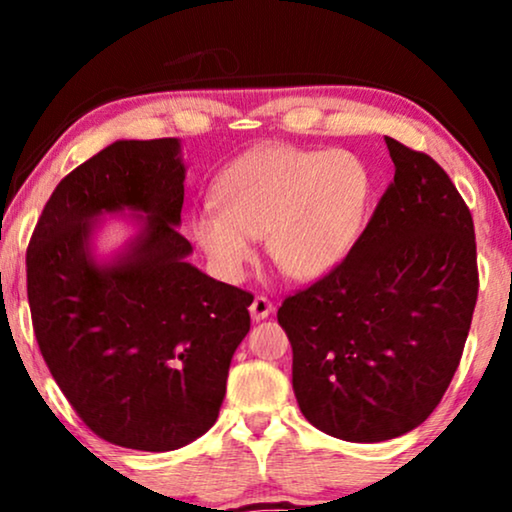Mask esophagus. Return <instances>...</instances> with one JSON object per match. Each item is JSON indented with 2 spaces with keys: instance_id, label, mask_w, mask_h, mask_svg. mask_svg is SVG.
<instances>
[{
  "instance_id": "1",
  "label": "esophagus",
  "mask_w": 512,
  "mask_h": 512,
  "mask_svg": "<svg viewBox=\"0 0 512 512\" xmlns=\"http://www.w3.org/2000/svg\"><path fill=\"white\" fill-rule=\"evenodd\" d=\"M272 310H275V305H272V300L265 298V296H256L254 303H251V307H249L251 317H254L256 321L270 317Z\"/></svg>"
}]
</instances>
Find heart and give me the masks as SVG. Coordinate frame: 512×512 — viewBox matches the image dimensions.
I'll use <instances>...</instances> for the list:
<instances>
[{
	"label": "heart",
	"instance_id": "1",
	"mask_svg": "<svg viewBox=\"0 0 512 512\" xmlns=\"http://www.w3.org/2000/svg\"><path fill=\"white\" fill-rule=\"evenodd\" d=\"M368 198V170L354 153L265 146L216 177L212 207L195 212L193 235L226 279L244 275L258 237L284 275L314 279L352 247Z\"/></svg>",
	"mask_w": 512,
	"mask_h": 512
}]
</instances>
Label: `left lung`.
I'll list each match as a JSON object with an SVG mask.
<instances>
[{
  "label": "left lung",
  "instance_id": "left-lung-1",
  "mask_svg": "<svg viewBox=\"0 0 512 512\" xmlns=\"http://www.w3.org/2000/svg\"><path fill=\"white\" fill-rule=\"evenodd\" d=\"M394 181L349 254L286 296L307 422L349 443L403 436L457 373L478 300L471 209L431 156L384 137Z\"/></svg>",
  "mask_w": 512,
  "mask_h": 512
}]
</instances>
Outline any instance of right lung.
Instances as JSON below:
<instances>
[{
  "label": "right lung",
  "mask_w": 512,
  "mask_h": 512,
  "mask_svg": "<svg viewBox=\"0 0 512 512\" xmlns=\"http://www.w3.org/2000/svg\"><path fill=\"white\" fill-rule=\"evenodd\" d=\"M186 167L174 137L114 142L60 181L27 247L32 326L53 380L95 436L144 452L200 438L219 417L254 296L186 263ZM147 214L126 254L97 266L89 223Z\"/></svg>",
  "instance_id": "obj_1"
}]
</instances>
